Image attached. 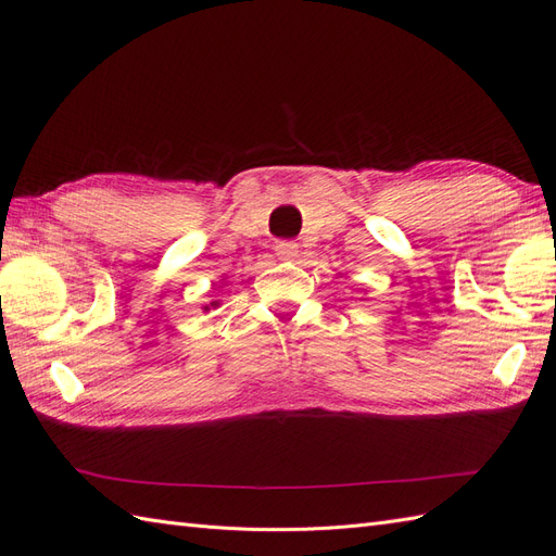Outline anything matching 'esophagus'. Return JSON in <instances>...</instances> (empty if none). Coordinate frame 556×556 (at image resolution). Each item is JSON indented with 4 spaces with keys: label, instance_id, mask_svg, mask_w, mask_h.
<instances>
[{
    "label": "esophagus",
    "instance_id": "1",
    "mask_svg": "<svg viewBox=\"0 0 556 556\" xmlns=\"http://www.w3.org/2000/svg\"><path fill=\"white\" fill-rule=\"evenodd\" d=\"M275 253L279 261H293L295 255H299V243L291 241V239H283V241H277L275 247Z\"/></svg>",
    "mask_w": 556,
    "mask_h": 556
}]
</instances>
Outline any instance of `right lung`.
<instances>
[{"label": "right lung", "instance_id": "add662e5", "mask_svg": "<svg viewBox=\"0 0 556 556\" xmlns=\"http://www.w3.org/2000/svg\"><path fill=\"white\" fill-rule=\"evenodd\" d=\"M215 305H217V303H215Z\"/></svg>", "mask_w": 556, "mask_h": 556}]
</instances>
